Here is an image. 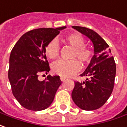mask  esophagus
<instances>
[{
    "label": "esophagus",
    "mask_w": 127,
    "mask_h": 127,
    "mask_svg": "<svg viewBox=\"0 0 127 127\" xmlns=\"http://www.w3.org/2000/svg\"><path fill=\"white\" fill-rule=\"evenodd\" d=\"M66 79V78L65 77H60V80L62 81H64V80Z\"/></svg>",
    "instance_id": "esophagus-1"
}]
</instances>
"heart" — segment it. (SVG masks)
I'll use <instances>...</instances> for the list:
<instances>
[{
  "label": "heart",
  "mask_w": 127,
  "mask_h": 127,
  "mask_svg": "<svg viewBox=\"0 0 127 127\" xmlns=\"http://www.w3.org/2000/svg\"><path fill=\"white\" fill-rule=\"evenodd\" d=\"M64 41L73 47L71 58L79 60L82 64L89 63L92 57V51L86 47L85 40L79 33H72L67 35ZM45 53L46 56L50 59H55L59 54V44L53 39L50 41L46 46ZM80 64L77 60H58L53 64L52 67L53 72L62 77H70L79 71Z\"/></svg>",
  "instance_id": "1"
}]
</instances>
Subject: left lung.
Instances as JSON below:
<instances>
[{"mask_svg": "<svg viewBox=\"0 0 127 127\" xmlns=\"http://www.w3.org/2000/svg\"><path fill=\"white\" fill-rule=\"evenodd\" d=\"M72 28L89 38L94 47V56L80 75L88 78L83 82H74L72 100L82 110H97L106 103L112 92L116 74L115 62L111 56L108 44L95 32L79 26H73Z\"/></svg>", "mask_w": 127, "mask_h": 127, "instance_id": "8db88e82", "label": "left lung"}]
</instances>
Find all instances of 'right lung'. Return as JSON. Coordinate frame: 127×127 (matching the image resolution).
I'll return each instance as SVG.
<instances>
[{"label":"right lung","instance_id":"add662e5","mask_svg":"<svg viewBox=\"0 0 127 127\" xmlns=\"http://www.w3.org/2000/svg\"><path fill=\"white\" fill-rule=\"evenodd\" d=\"M66 28H40L22 35L13 47L10 56L8 79L12 94L24 108L39 111L53 103L62 81L59 76L48 75L40 81V73L50 71L46 59V45Z\"/></svg>","mask_w":127,"mask_h":127}]
</instances>
